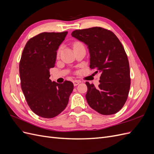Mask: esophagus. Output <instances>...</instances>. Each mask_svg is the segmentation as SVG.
Here are the masks:
<instances>
[{
    "instance_id": "obj_1",
    "label": "esophagus",
    "mask_w": 154,
    "mask_h": 154,
    "mask_svg": "<svg viewBox=\"0 0 154 154\" xmlns=\"http://www.w3.org/2000/svg\"><path fill=\"white\" fill-rule=\"evenodd\" d=\"M72 83H73V84H74V86H77L79 83H80V82H79V81H78V80H74L73 82H72Z\"/></svg>"
}]
</instances>
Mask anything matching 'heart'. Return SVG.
I'll list each match as a JSON object with an SVG mask.
<instances>
[{"mask_svg": "<svg viewBox=\"0 0 154 154\" xmlns=\"http://www.w3.org/2000/svg\"><path fill=\"white\" fill-rule=\"evenodd\" d=\"M78 44H81L78 43V42H76V43H75V44H74V45H78ZM59 53H60V50H58V54H59Z\"/></svg>", "mask_w": 154, "mask_h": 154, "instance_id": "1", "label": "heart"}]
</instances>
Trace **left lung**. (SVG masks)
I'll return each instance as SVG.
<instances>
[{
  "mask_svg": "<svg viewBox=\"0 0 154 154\" xmlns=\"http://www.w3.org/2000/svg\"><path fill=\"white\" fill-rule=\"evenodd\" d=\"M71 35L87 45L90 68L101 72L98 87L85 83L88 104L101 114L117 113L127 101L130 87L129 62L123 45L114 32L100 27L75 30Z\"/></svg>",
  "mask_w": 154,
  "mask_h": 154,
  "instance_id": "left-lung-1",
  "label": "left lung"
}]
</instances>
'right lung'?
Listing matches in <instances>:
<instances>
[{
  "mask_svg": "<svg viewBox=\"0 0 154 154\" xmlns=\"http://www.w3.org/2000/svg\"><path fill=\"white\" fill-rule=\"evenodd\" d=\"M67 31L44 32L26 43L19 65L21 88L31 110L42 118H53L67 106L73 83L51 82L49 69L54 67L57 51Z\"/></svg>",
  "mask_w": 154,
  "mask_h": 154,
  "instance_id": "right-lung-1",
  "label": "right lung"
}]
</instances>
